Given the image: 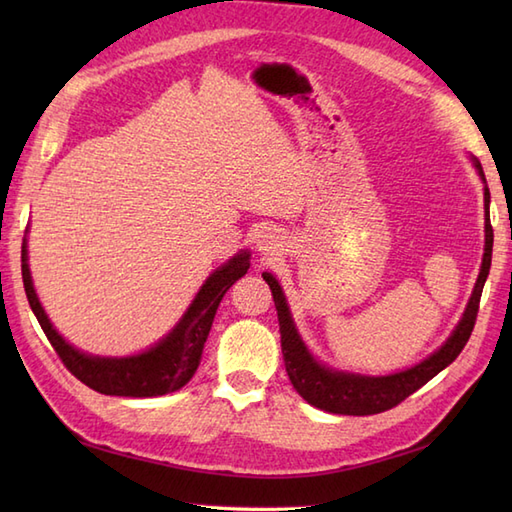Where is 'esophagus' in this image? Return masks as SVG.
<instances>
[{"instance_id": "esophagus-1", "label": "esophagus", "mask_w": 512, "mask_h": 512, "mask_svg": "<svg viewBox=\"0 0 512 512\" xmlns=\"http://www.w3.org/2000/svg\"><path fill=\"white\" fill-rule=\"evenodd\" d=\"M273 235L270 233H264V235H259V242H257V246H259V250H273L275 246H273Z\"/></svg>"}]
</instances>
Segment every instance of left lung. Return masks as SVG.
Segmentation results:
<instances>
[{
  "mask_svg": "<svg viewBox=\"0 0 512 512\" xmlns=\"http://www.w3.org/2000/svg\"><path fill=\"white\" fill-rule=\"evenodd\" d=\"M475 169L480 171L484 180L482 165L473 158ZM486 184V180H484ZM488 202H491V193L488 187H484V209H486V242H484V259L480 275H477L473 295L469 299V306H466L458 328L447 339L438 352H433L429 358H424L422 363L413 365L411 369L389 376H361V374H347V372H336L321 365L317 358H314L306 343L301 341V336L295 328V321L290 317L288 303L284 297V290H281L279 281L264 273L266 284L273 290L277 317H279V332H281V354H284L286 372L292 387L299 391L303 400H308L310 405L317 409L330 411V413H343V416H372V413L387 411L391 407L400 405L402 400L409 398L413 391H418L422 385H427L429 380L440 374L444 367L451 365L455 358L460 356L464 350L466 341L473 332V325L477 319V310H480V297L484 290V281L488 277V270H491V257H493V226H491V215H488Z\"/></svg>",
  "mask_w": 512,
  "mask_h": 512,
  "instance_id": "obj_1",
  "label": "left lung"
}]
</instances>
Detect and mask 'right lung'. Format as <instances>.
I'll return each instance as SVG.
<instances>
[{
    "mask_svg": "<svg viewBox=\"0 0 512 512\" xmlns=\"http://www.w3.org/2000/svg\"><path fill=\"white\" fill-rule=\"evenodd\" d=\"M250 255L246 250L228 259L215 273L204 281L198 295H195L189 310L178 321L165 339L158 341L147 352L125 358H105L83 354L65 343L63 336L52 328L50 319L43 312L37 299L35 286H32L28 268V248L26 239L21 246V279H24L26 297L32 312L46 332L54 352L59 354L63 365L81 380L83 385L99 391L105 396H127V398H151L165 396L178 391L193 378L200 365L206 336L211 332L217 306H220L226 290L231 288L239 277H244L250 268Z\"/></svg>",
    "mask_w": 512,
    "mask_h": 512,
    "instance_id": "right-lung-1",
    "label": "right lung"
}]
</instances>
